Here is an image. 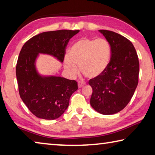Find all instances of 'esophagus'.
<instances>
[{
    "instance_id": "esophagus-1",
    "label": "esophagus",
    "mask_w": 155,
    "mask_h": 155,
    "mask_svg": "<svg viewBox=\"0 0 155 155\" xmlns=\"http://www.w3.org/2000/svg\"><path fill=\"white\" fill-rule=\"evenodd\" d=\"M84 85H85V83H83V82H78V88L83 87Z\"/></svg>"
}]
</instances>
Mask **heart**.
Instances as JSON below:
<instances>
[{
  "label": "heart",
  "instance_id": "obj_1",
  "mask_svg": "<svg viewBox=\"0 0 155 155\" xmlns=\"http://www.w3.org/2000/svg\"><path fill=\"white\" fill-rule=\"evenodd\" d=\"M111 57V47L104 38H81L72 44L70 55L64 58V68L74 77L81 72L90 78L98 77L105 72Z\"/></svg>",
  "mask_w": 155,
  "mask_h": 155
}]
</instances>
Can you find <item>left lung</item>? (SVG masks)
<instances>
[{"mask_svg": "<svg viewBox=\"0 0 155 155\" xmlns=\"http://www.w3.org/2000/svg\"><path fill=\"white\" fill-rule=\"evenodd\" d=\"M111 47L110 63L103 74L89 81L90 104L103 115L115 114L129 103L138 84L140 64L133 44L118 33L98 30Z\"/></svg>", "mask_w": 155, "mask_h": 155, "instance_id": "left-lung-1", "label": "left lung"}]
</instances>
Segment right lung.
<instances>
[{"label": "right lung", "mask_w": 155, "mask_h": 155, "mask_svg": "<svg viewBox=\"0 0 155 155\" xmlns=\"http://www.w3.org/2000/svg\"><path fill=\"white\" fill-rule=\"evenodd\" d=\"M79 30L47 31L33 37L20 52L16 65V78L21 99L39 118L54 120L69 105L77 83L64 77L43 75L38 72L36 61L40 54H48L63 63L65 49L70 38Z\"/></svg>", "instance_id": "add662e5"}]
</instances>
